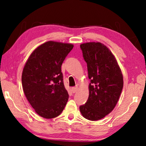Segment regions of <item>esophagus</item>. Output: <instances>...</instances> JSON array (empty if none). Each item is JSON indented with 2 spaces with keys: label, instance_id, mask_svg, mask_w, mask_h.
<instances>
[{
  "label": "esophagus",
  "instance_id": "esophagus-1",
  "mask_svg": "<svg viewBox=\"0 0 146 146\" xmlns=\"http://www.w3.org/2000/svg\"><path fill=\"white\" fill-rule=\"evenodd\" d=\"M78 90V88L77 87H74L71 88V91H72L73 93H75L76 92V91Z\"/></svg>",
  "mask_w": 146,
  "mask_h": 146
}]
</instances>
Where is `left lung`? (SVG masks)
Listing matches in <instances>:
<instances>
[{
  "label": "left lung",
  "mask_w": 146,
  "mask_h": 146,
  "mask_svg": "<svg viewBox=\"0 0 146 146\" xmlns=\"http://www.w3.org/2000/svg\"><path fill=\"white\" fill-rule=\"evenodd\" d=\"M80 48L91 83L88 99L80 106V111L86 119L98 120L117 105L123 88V75L115 56L104 44L86 42L80 44Z\"/></svg>",
  "instance_id": "8db88e82"
}]
</instances>
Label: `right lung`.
Instances as JSON below:
<instances>
[{"instance_id":"add662e5","label":"right lung","mask_w":146,"mask_h":146,"mask_svg":"<svg viewBox=\"0 0 146 146\" xmlns=\"http://www.w3.org/2000/svg\"><path fill=\"white\" fill-rule=\"evenodd\" d=\"M73 48L72 44L48 41L35 49L24 65V94L35 111L44 118L58 117L68 102L61 66Z\"/></svg>"}]
</instances>
